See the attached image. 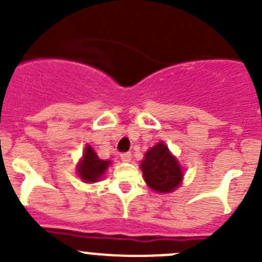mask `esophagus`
Wrapping results in <instances>:
<instances>
[{
	"mask_svg": "<svg viewBox=\"0 0 262 262\" xmlns=\"http://www.w3.org/2000/svg\"><path fill=\"white\" fill-rule=\"evenodd\" d=\"M120 158H121V160L124 161V162H129V161L132 160V155H130V152H124V153H121V155H120Z\"/></svg>",
	"mask_w": 262,
	"mask_h": 262,
	"instance_id": "1",
	"label": "esophagus"
}]
</instances>
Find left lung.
<instances>
[{"mask_svg": "<svg viewBox=\"0 0 262 262\" xmlns=\"http://www.w3.org/2000/svg\"><path fill=\"white\" fill-rule=\"evenodd\" d=\"M144 181L153 191L171 192L181 185L184 172L175 156L163 142L147 150L141 162Z\"/></svg>", "mask_w": 262, "mask_h": 262, "instance_id": "left-lung-1", "label": "left lung"}]
</instances>
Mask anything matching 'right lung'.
I'll use <instances>...</instances> for the list:
<instances>
[{"mask_svg":"<svg viewBox=\"0 0 262 262\" xmlns=\"http://www.w3.org/2000/svg\"><path fill=\"white\" fill-rule=\"evenodd\" d=\"M110 163V161L100 160L94 148L87 144L77 165V173L83 182H96L104 176Z\"/></svg>","mask_w":262,"mask_h":262,"instance_id":"right-lung-1","label":"right lung"}]
</instances>
